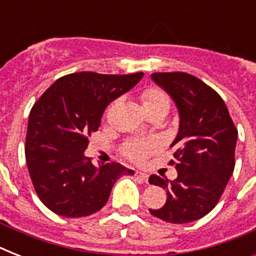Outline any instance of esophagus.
Returning <instances> with one entry per match:
<instances>
[{"instance_id": "34e87169", "label": "esophagus", "mask_w": 256, "mask_h": 256, "mask_svg": "<svg viewBox=\"0 0 256 256\" xmlns=\"http://www.w3.org/2000/svg\"><path fill=\"white\" fill-rule=\"evenodd\" d=\"M136 176L140 180H144V182H148V175L146 172H142V171H136Z\"/></svg>"}]
</instances>
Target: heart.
I'll return each instance as SVG.
<instances>
[{"mask_svg": "<svg viewBox=\"0 0 256 256\" xmlns=\"http://www.w3.org/2000/svg\"><path fill=\"white\" fill-rule=\"evenodd\" d=\"M140 100L146 112H162L166 114L170 108V98L168 92L156 86L144 88V92H140ZM156 148H158V140L156 138H148L144 140H130L128 144H126L124 152L130 160L140 162V160H144Z\"/></svg>", "mask_w": 256, "mask_h": 256, "instance_id": "obj_1", "label": "heart"}]
</instances>
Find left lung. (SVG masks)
<instances>
[{
  "label": "left lung",
  "mask_w": 256,
  "mask_h": 256,
  "mask_svg": "<svg viewBox=\"0 0 256 256\" xmlns=\"http://www.w3.org/2000/svg\"><path fill=\"white\" fill-rule=\"evenodd\" d=\"M152 80L176 104L179 130L175 148L178 176L148 182L168 190V200L150 214L168 223H188L207 215L219 202L235 168L238 130L224 100L214 88L182 72L152 73Z\"/></svg>",
  "instance_id": "1"
}]
</instances>
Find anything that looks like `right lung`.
Returning <instances> with one entry per match:
<instances>
[{
    "instance_id": "obj_1",
    "label": "right lung",
    "mask_w": 256,
    "mask_h": 256,
    "mask_svg": "<svg viewBox=\"0 0 256 256\" xmlns=\"http://www.w3.org/2000/svg\"><path fill=\"white\" fill-rule=\"evenodd\" d=\"M142 77L144 73L69 74L34 104L26 134V164L34 190L49 210L66 218L94 214L106 204L116 179L134 175L116 162L96 168L85 150L108 104Z\"/></svg>"
}]
</instances>
